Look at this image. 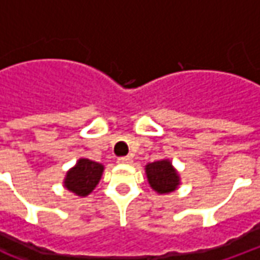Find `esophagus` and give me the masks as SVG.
<instances>
[{
    "label": "esophagus",
    "mask_w": 260,
    "mask_h": 260,
    "mask_svg": "<svg viewBox=\"0 0 260 260\" xmlns=\"http://www.w3.org/2000/svg\"><path fill=\"white\" fill-rule=\"evenodd\" d=\"M117 163L118 164H131L132 163V157H131V156L119 157V158H117Z\"/></svg>",
    "instance_id": "34e87169"
}]
</instances>
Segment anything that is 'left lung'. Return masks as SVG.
Returning a JSON list of instances; mask_svg holds the SVG:
<instances>
[{"mask_svg": "<svg viewBox=\"0 0 260 260\" xmlns=\"http://www.w3.org/2000/svg\"><path fill=\"white\" fill-rule=\"evenodd\" d=\"M145 174L150 188L158 195L171 193L181 185L180 174L169 158L147 163L145 166Z\"/></svg>", "mask_w": 260, "mask_h": 260, "instance_id": "1", "label": "left lung"}]
</instances>
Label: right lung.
I'll return each mask as SVG.
<instances>
[{
  "label": "right lung",
  "mask_w": 260,
  "mask_h": 260,
  "mask_svg": "<svg viewBox=\"0 0 260 260\" xmlns=\"http://www.w3.org/2000/svg\"><path fill=\"white\" fill-rule=\"evenodd\" d=\"M104 166L89 158H79L74 167L67 171L64 178V188L74 195L85 198L90 195L96 188L99 181L102 180Z\"/></svg>",
  "instance_id": "obj_1"
}]
</instances>
